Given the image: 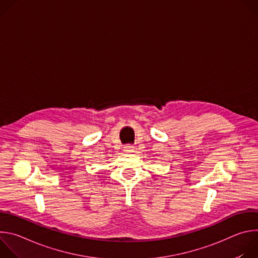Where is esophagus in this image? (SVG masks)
Returning a JSON list of instances; mask_svg holds the SVG:
<instances>
[{
  "mask_svg": "<svg viewBox=\"0 0 258 258\" xmlns=\"http://www.w3.org/2000/svg\"><path fill=\"white\" fill-rule=\"evenodd\" d=\"M134 150H135V147L133 145H126L124 147V151L125 152H134Z\"/></svg>",
  "mask_w": 258,
  "mask_h": 258,
  "instance_id": "34e87169",
  "label": "esophagus"
}]
</instances>
